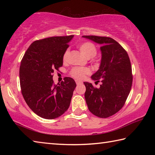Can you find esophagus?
<instances>
[{
    "label": "esophagus",
    "instance_id": "1",
    "mask_svg": "<svg viewBox=\"0 0 155 155\" xmlns=\"http://www.w3.org/2000/svg\"><path fill=\"white\" fill-rule=\"evenodd\" d=\"M76 83H77V85H81V84L82 83L80 82V81H76Z\"/></svg>",
    "mask_w": 155,
    "mask_h": 155
}]
</instances>
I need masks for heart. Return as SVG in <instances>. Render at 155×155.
Segmentation results:
<instances>
[{
    "mask_svg": "<svg viewBox=\"0 0 155 155\" xmlns=\"http://www.w3.org/2000/svg\"><path fill=\"white\" fill-rule=\"evenodd\" d=\"M78 48L87 58H93L94 57L96 56L97 49L96 46L93 43L89 42V41L81 43L78 45ZM69 54L70 51L68 49L64 54V57H63L64 61H66ZM88 74H90V70L86 68H74L70 72V74L78 80L83 79L85 76Z\"/></svg>",
    "mask_w": 155,
    "mask_h": 155,
    "instance_id": "b5f03b06",
    "label": "heart"
}]
</instances>
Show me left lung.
I'll return each instance as SVG.
<instances>
[{
  "mask_svg": "<svg viewBox=\"0 0 155 155\" xmlns=\"http://www.w3.org/2000/svg\"><path fill=\"white\" fill-rule=\"evenodd\" d=\"M101 44V61L91 79L102 84L99 88L84 82L85 98L90 111L101 118L116 114L124 106L133 83L132 68L127 51L114 39L108 37L84 35Z\"/></svg>",
  "mask_w": 155,
  "mask_h": 155,
  "instance_id": "1",
  "label": "left lung"
}]
</instances>
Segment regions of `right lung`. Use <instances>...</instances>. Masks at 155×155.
I'll use <instances>...</instances> for the list:
<instances>
[{
	"label": "right lung",
	"instance_id": "right-lung-1",
	"mask_svg": "<svg viewBox=\"0 0 155 155\" xmlns=\"http://www.w3.org/2000/svg\"><path fill=\"white\" fill-rule=\"evenodd\" d=\"M74 35L51 37L31 44L21 61V91L29 108L44 119H54L67 111L73 91L74 80L65 77L54 85V70L63 65V57Z\"/></svg>",
	"mask_w": 155,
	"mask_h": 155
}]
</instances>
